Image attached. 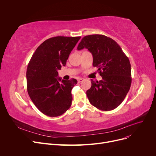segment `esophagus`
Instances as JSON below:
<instances>
[{"instance_id":"1","label":"esophagus","mask_w":156,"mask_h":156,"mask_svg":"<svg viewBox=\"0 0 156 156\" xmlns=\"http://www.w3.org/2000/svg\"><path fill=\"white\" fill-rule=\"evenodd\" d=\"M84 80V79L83 78H78V83H81V82H82V81Z\"/></svg>"}]
</instances>
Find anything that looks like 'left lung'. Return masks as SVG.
<instances>
[{"label":"left lung","mask_w":156,"mask_h":156,"mask_svg":"<svg viewBox=\"0 0 156 156\" xmlns=\"http://www.w3.org/2000/svg\"><path fill=\"white\" fill-rule=\"evenodd\" d=\"M87 48L93 55V66L102 76L99 81L91 80L87 91L90 104L101 111L116 109L123 101L132 83L131 64L121 47L113 39L103 35L84 37L78 50Z\"/></svg>","instance_id":"1"}]
</instances>
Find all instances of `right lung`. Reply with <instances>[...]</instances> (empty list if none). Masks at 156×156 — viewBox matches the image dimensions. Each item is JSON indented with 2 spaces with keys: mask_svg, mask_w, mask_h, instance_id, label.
<instances>
[{
  "mask_svg": "<svg viewBox=\"0 0 156 156\" xmlns=\"http://www.w3.org/2000/svg\"><path fill=\"white\" fill-rule=\"evenodd\" d=\"M80 37H55L40 44L33 54L27 71V91L31 100L45 115L57 117L69 109L71 90L76 79L62 80L57 71L66 65Z\"/></svg>",
  "mask_w": 156,
  "mask_h": 156,
  "instance_id": "obj_1",
  "label": "right lung"
}]
</instances>
